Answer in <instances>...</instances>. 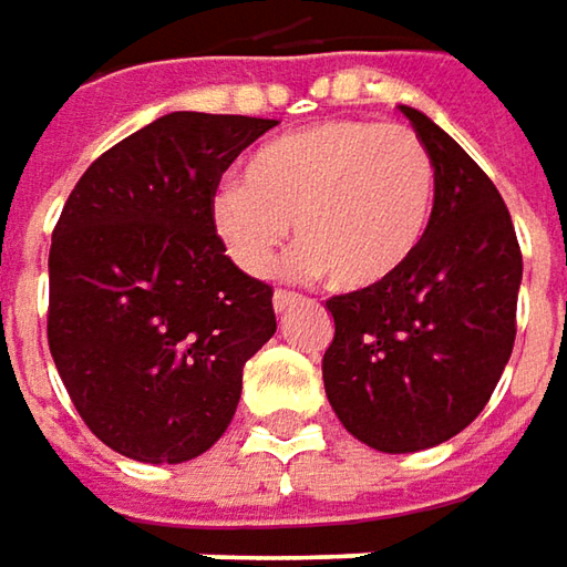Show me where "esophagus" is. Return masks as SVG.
Returning a JSON list of instances; mask_svg holds the SVG:
<instances>
[{
  "mask_svg": "<svg viewBox=\"0 0 567 567\" xmlns=\"http://www.w3.org/2000/svg\"><path fill=\"white\" fill-rule=\"evenodd\" d=\"M296 299H299V293H293V290H277V293H274V309H277V312H287Z\"/></svg>",
  "mask_w": 567,
  "mask_h": 567,
  "instance_id": "34e87169",
  "label": "esophagus"
}]
</instances>
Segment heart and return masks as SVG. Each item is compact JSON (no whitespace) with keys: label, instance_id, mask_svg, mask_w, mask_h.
I'll return each instance as SVG.
<instances>
[{"label":"heart","instance_id":"1","mask_svg":"<svg viewBox=\"0 0 567 567\" xmlns=\"http://www.w3.org/2000/svg\"><path fill=\"white\" fill-rule=\"evenodd\" d=\"M435 207V164L406 125L328 120L261 144L239 186L210 205L214 233L251 277H268L296 227V268L340 290L391 280L420 251Z\"/></svg>","mask_w":567,"mask_h":567}]
</instances>
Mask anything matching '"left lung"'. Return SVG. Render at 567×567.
Masks as SVG:
<instances>
[{
  "label": "left lung",
  "mask_w": 567,
  "mask_h": 567,
  "mask_svg": "<svg viewBox=\"0 0 567 567\" xmlns=\"http://www.w3.org/2000/svg\"><path fill=\"white\" fill-rule=\"evenodd\" d=\"M401 113L435 164L429 233L391 280L328 299L334 340L321 360L343 429L388 454L442 445L483 413L514 350L524 274L489 176L420 110Z\"/></svg>",
  "instance_id": "left-lung-1"
}]
</instances>
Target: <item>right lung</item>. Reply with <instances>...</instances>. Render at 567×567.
<instances>
[{
  "instance_id": "right-lung-1",
  "label": "right lung",
  "mask_w": 567,
  "mask_h": 567,
  "mask_svg": "<svg viewBox=\"0 0 567 567\" xmlns=\"http://www.w3.org/2000/svg\"><path fill=\"white\" fill-rule=\"evenodd\" d=\"M274 125L161 116L100 154L59 214L50 353L78 416L132 461L205 454L277 331L274 290L229 261L210 220L220 176Z\"/></svg>"
}]
</instances>
